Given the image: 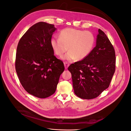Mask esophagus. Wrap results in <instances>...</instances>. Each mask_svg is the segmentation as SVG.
Listing matches in <instances>:
<instances>
[{
    "label": "esophagus",
    "mask_w": 131,
    "mask_h": 131,
    "mask_svg": "<svg viewBox=\"0 0 131 131\" xmlns=\"http://www.w3.org/2000/svg\"><path fill=\"white\" fill-rule=\"evenodd\" d=\"M64 67H65V69H67L68 68V67L69 66V64L68 62H64Z\"/></svg>",
    "instance_id": "obj_1"
}]
</instances>
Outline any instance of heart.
Wrapping results in <instances>:
<instances>
[{"label":"heart","instance_id":"heart-1","mask_svg":"<svg viewBox=\"0 0 131 131\" xmlns=\"http://www.w3.org/2000/svg\"><path fill=\"white\" fill-rule=\"evenodd\" d=\"M58 37L51 39V48L58 56H62L68 49L69 51L62 58L69 61L86 58L92 52L96 42L94 35L91 31L72 28L62 29Z\"/></svg>","mask_w":131,"mask_h":131}]
</instances>
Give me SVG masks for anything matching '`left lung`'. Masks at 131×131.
I'll list each match as a JSON object with an SVG mask.
<instances>
[{"label":"left lung","instance_id":"1","mask_svg":"<svg viewBox=\"0 0 131 131\" xmlns=\"http://www.w3.org/2000/svg\"><path fill=\"white\" fill-rule=\"evenodd\" d=\"M115 53L106 34L98 29L96 44L86 58L70 65L74 93L91 100L108 88L115 70Z\"/></svg>","mask_w":131,"mask_h":131}]
</instances>
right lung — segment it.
Instances as JSON below:
<instances>
[{
  "label": "right lung",
  "instance_id": "1",
  "mask_svg": "<svg viewBox=\"0 0 131 131\" xmlns=\"http://www.w3.org/2000/svg\"><path fill=\"white\" fill-rule=\"evenodd\" d=\"M57 30L53 25L40 22L28 29L19 41L15 68L23 88L40 98L53 94L64 64L57 59L51 47L50 40Z\"/></svg>",
  "mask_w": 131,
  "mask_h": 131
}]
</instances>
